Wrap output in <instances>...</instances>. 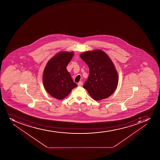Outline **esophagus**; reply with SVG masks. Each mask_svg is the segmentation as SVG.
<instances>
[{
	"label": "esophagus",
	"mask_w": 160,
	"mask_h": 160,
	"mask_svg": "<svg viewBox=\"0 0 160 160\" xmlns=\"http://www.w3.org/2000/svg\"><path fill=\"white\" fill-rule=\"evenodd\" d=\"M83 85V82L82 81H80L78 83V86H80V87H81V86H82Z\"/></svg>",
	"instance_id": "34e87169"
}]
</instances>
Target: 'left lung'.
Masks as SVG:
<instances>
[{"label": "left lung", "instance_id": "obj_1", "mask_svg": "<svg viewBox=\"0 0 160 160\" xmlns=\"http://www.w3.org/2000/svg\"><path fill=\"white\" fill-rule=\"evenodd\" d=\"M89 67V77L83 88L92 98L103 100L110 97L117 88L118 77L114 65L101 49L87 51L80 55Z\"/></svg>", "mask_w": 160, "mask_h": 160}]
</instances>
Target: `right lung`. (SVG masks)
<instances>
[{
	"mask_svg": "<svg viewBox=\"0 0 160 160\" xmlns=\"http://www.w3.org/2000/svg\"><path fill=\"white\" fill-rule=\"evenodd\" d=\"M74 53L61 52L48 62L43 72V84L46 91L58 100L65 98L77 87L66 67Z\"/></svg>",
	"mask_w": 160,
	"mask_h": 160,
	"instance_id": "obj_1",
	"label": "right lung"
}]
</instances>
